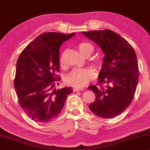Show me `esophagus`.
I'll list each match as a JSON object with an SVG mask.
<instances>
[{"mask_svg":"<svg viewBox=\"0 0 150 150\" xmlns=\"http://www.w3.org/2000/svg\"><path fill=\"white\" fill-rule=\"evenodd\" d=\"M84 88L83 87H74L73 88V91H83Z\"/></svg>","mask_w":150,"mask_h":150,"instance_id":"34e87169","label":"esophagus"}]
</instances>
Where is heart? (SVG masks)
Here are the masks:
<instances>
[{"label": "heart", "mask_w": 150, "mask_h": 150, "mask_svg": "<svg viewBox=\"0 0 150 150\" xmlns=\"http://www.w3.org/2000/svg\"><path fill=\"white\" fill-rule=\"evenodd\" d=\"M78 49L83 55L89 57L93 52V47L88 42H80L77 45ZM61 65H63V55L60 58ZM91 65L97 70H100L103 68L104 61L101 59H96L92 61ZM94 77V73L89 69H73L69 74L67 75L65 81L67 83L71 86L76 87H83L86 85Z\"/></svg>", "instance_id": "1"}]
</instances>
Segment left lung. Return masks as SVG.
<instances>
[{"label": "left lung", "mask_w": 150, "mask_h": 150, "mask_svg": "<svg viewBox=\"0 0 150 150\" xmlns=\"http://www.w3.org/2000/svg\"><path fill=\"white\" fill-rule=\"evenodd\" d=\"M82 33L105 54L98 83L88 87L96 94V100L89 108L100 117H114L123 112L134 99L139 76L136 54L127 41L111 30Z\"/></svg>", "instance_id": "left-lung-1"}]
</instances>
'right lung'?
<instances>
[{"label":"right lung","mask_w":150,"mask_h":150,"mask_svg":"<svg viewBox=\"0 0 150 150\" xmlns=\"http://www.w3.org/2000/svg\"><path fill=\"white\" fill-rule=\"evenodd\" d=\"M60 33L40 35L21 52L14 80L18 101L26 114L35 122L46 123L60 114L71 87L56 90L61 77L59 48L74 36ZM58 84V83H57Z\"/></svg>","instance_id":"obj_1"}]
</instances>
